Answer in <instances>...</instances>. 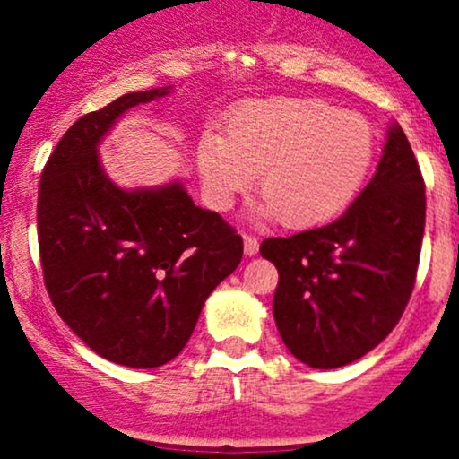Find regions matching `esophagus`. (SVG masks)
<instances>
[{
    "mask_svg": "<svg viewBox=\"0 0 459 459\" xmlns=\"http://www.w3.org/2000/svg\"><path fill=\"white\" fill-rule=\"evenodd\" d=\"M244 252L247 256H255L259 252V239L255 235H244Z\"/></svg>",
    "mask_w": 459,
    "mask_h": 459,
    "instance_id": "1",
    "label": "esophagus"
}]
</instances>
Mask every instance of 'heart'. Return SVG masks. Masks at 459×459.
I'll use <instances>...</instances> for the list:
<instances>
[{
    "label": "heart",
    "instance_id": "1",
    "mask_svg": "<svg viewBox=\"0 0 459 459\" xmlns=\"http://www.w3.org/2000/svg\"><path fill=\"white\" fill-rule=\"evenodd\" d=\"M226 133L204 131L198 172L215 209H229L261 175L263 212L289 229L336 218L371 168L376 138L356 112L319 99H265L237 108Z\"/></svg>",
    "mask_w": 459,
    "mask_h": 459
}]
</instances>
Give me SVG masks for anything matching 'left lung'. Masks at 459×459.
<instances>
[{
  "mask_svg": "<svg viewBox=\"0 0 459 459\" xmlns=\"http://www.w3.org/2000/svg\"><path fill=\"white\" fill-rule=\"evenodd\" d=\"M423 230V175L393 125L377 172L341 218L261 244L278 270L272 308L289 351L336 368L380 345L412 296Z\"/></svg>",
  "mask_w": 459,
  "mask_h": 459,
  "instance_id": "8db88e82",
  "label": "left lung"
}]
</instances>
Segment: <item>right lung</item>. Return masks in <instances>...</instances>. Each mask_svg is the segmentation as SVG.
<instances>
[{
    "label": "right lung",
    "instance_id": "right-lung-1",
    "mask_svg": "<svg viewBox=\"0 0 459 459\" xmlns=\"http://www.w3.org/2000/svg\"><path fill=\"white\" fill-rule=\"evenodd\" d=\"M168 91L123 94L73 123L45 163L36 204L57 315L99 356L134 368L181 354L204 299L244 255L241 235L181 183L125 192L99 163L114 120Z\"/></svg>",
    "mask_w": 459,
    "mask_h": 459
}]
</instances>
